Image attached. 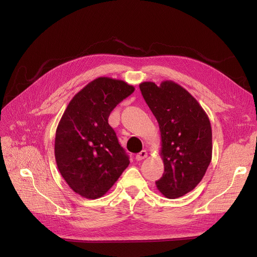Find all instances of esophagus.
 <instances>
[{
  "label": "esophagus",
  "instance_id": "1",
  "mask_svg": "<svg viewBox=\"0 0 257 257\" xmlns=\"http://www.w3.org/2000/svg\"><path fill=\"white\" fill-rule=\"evenodd\" d=\"M147 157H148L147 151H146V150H143V151H141V152L136 154V160H137V161H142V160L146 159Z\"/></svg>",
  "mask_w": 257,
  "mask_h": 257
}]
</instances>
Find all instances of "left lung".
I'll list each match as a JSON object with an SVG mask.
<instances>
[{
  "mask_svg": "<svg viewBox=\"0 0 257 257\" xmlns=\"http://www.w3.org/2000/svg\"><path fill=\"white\" fill-rule=\"evenodd\" d=\"M158 120L164 174L158 190L169 199L185 195L204 178L212 159V131L208 114L189 91L173 80L139 84Z\"/></svg>",
  "mask_w": 257,
  "mask_h": 257,
  "instance_id": "8db88e82",
  "label": "left lung"
}]
</instances>
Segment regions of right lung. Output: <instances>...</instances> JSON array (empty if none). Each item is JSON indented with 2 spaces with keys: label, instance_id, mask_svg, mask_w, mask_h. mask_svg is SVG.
<instances>
[{
  "label": "right lung",
  "instance_id": "right-lung-1",
  "mask_svg": "<svg viewBox=\"0 0 257 257\" xmlns=\"http://www.w3.org/2000/svg\"><path fill=\"white\" fill-rule=\"evenodd\" d=\"M134 91L123 80L98 77L74 95L58 124V169L69 188L84 198L105 195L130 164L108 118Z\"/></svg>",
  "mask_w": 257,
  "mask_h": 257
}]
</instances>
